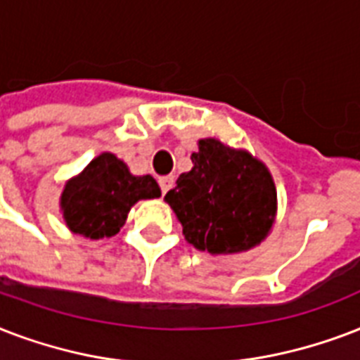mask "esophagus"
Returning <instances> with one entry per match:
<instances>
[{
    "instance_id": "34e87169",
    "label": "esophagus",
    "mask_w": 360,
    "mask_h": 360,
    "mask_svg": "<svg viewBox=\"0 0 360 360\" xmlns=\"http://www.w3.org/2000/svg\"><path fill=\"white\" fill-rule=\"evenodd\" d=\"M172 182H174V178L172 176H161L160 178V188H161V193L165 195L169 189L172 188Z\"/></svg>"
}]
</instances>
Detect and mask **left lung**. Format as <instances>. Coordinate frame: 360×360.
<instances>
[{
    "label": "left lung",
    "instance_id": "left-lung-1",
    "mask_svg": "<svg viewBox=\"0 0 360 360\" xmlns=\"http://www.w3.org/2000/svg\"><path fill=\"white\" fill-rule=\"evenodd\" d=\"M193 169L182 172L167 205L182 224L184 238L199 252L233 255L259 246L278 212V191L269 167L248 150L219 139H200Z\"/></svg>",
    "mask_w": 360,
    "mask_h": 360
}]
</instances>
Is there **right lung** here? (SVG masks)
I'll return each instance as SVG.
<instances>
[{"mask_svg":"<svg viewBox=\"0 0 360 360\" xmlns=\"http://www.w3.org/2000/svg\"><path fill=\"white\" fill-rule=\"evenodd\" d=\"M161 189L150 174L135 176L110 152H103L69 178L60 197L61 216L75 235L99 240L124 227L131 206L142 199H158Z\"/></svg>","mask_w":360,"mask_h":360,"instance_id":"add662e5","label":"right lung"}]
</instances>
